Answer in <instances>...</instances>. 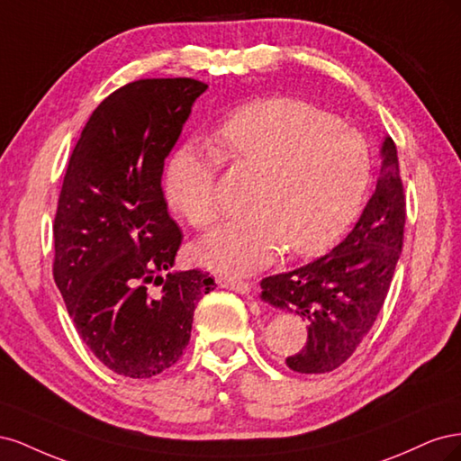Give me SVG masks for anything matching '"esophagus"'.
<instances>
[{"mask_svg":"<svg viewBox=\"0 0 461 461\" xmlns=\"http://www.w3.org/2000/svg\"><path fill=\"white\" fill-rule=\"evenodd\" d=\"M217 285L221 288H229V290L239 292V294H242V296L249 294V285L246 281H242V278L229 276V275H219L217 276Z\"/></svg>","mask_w":461,"mask_h":461,"instance_id":"obj_1","label":"esophagus"}]
</instances>
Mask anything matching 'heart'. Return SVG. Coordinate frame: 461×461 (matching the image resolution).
Listing matches in <instances>:
<instances>
[{
  "mask_svg": "<svg viewBox=\"0 0 461 461\" xmlns=\"http://www.w3.org/2000/svg\"><path fill=\"white\" fill-rule=\"evenodd\" d=\"M219 156L258 175L252 213L207 234L200 259L221 273H249L278 248L312 254L329 246L359 212L371 178L364 136L337 117L292 97L256 102L221 124ZM219 156L198 144L180 148L167 169L165 192L175 212L205 229L222 217Z\"/></svg>",
  "mask_w": 461,
  "mask_h": 461,
  "instance_id": "1",
  "label": "heart"
}]
</instances>
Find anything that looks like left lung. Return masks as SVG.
<instances>
[{"label":"left lung","instance_id":"8db88e82","mask_svg":"<svg viewBox=\"0 0 461 461\" xmlns=\"http://www.w3.org/2000/svg\"><path fill=\"white\" fill-rule=\"evenodd\" d=\"M406 196L398 151L386 136L373 196L352 232L302 267L265 276L261 300L300 315L308 342L286 366L296 373H329L350 357L379 315L403 244Z\"/></svg>","mask_w":461,"mask_h":461}]
</instances>
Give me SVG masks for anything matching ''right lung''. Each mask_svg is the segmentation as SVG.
Wrapping results in <instances>:
<instances>
[{
  "mask_svg": "<svg viewBox=\"0 0 461 461\" xmlns=\"http://www.w3.org/2000/svg\"><path fill=\"white\" fill-rule=\"evenodd\" d=\"M207 85L142 78L95 107L68 159L53 222V278L92 354L131 379L173 367L215 281L171 271L183 230L167 212L165 158Z\"/></svg>",
  "mask_w": 461,
  "mask_h": 461,
  "instance_id": "obj_1",
  "label": "right lung"
}]
</instances>
